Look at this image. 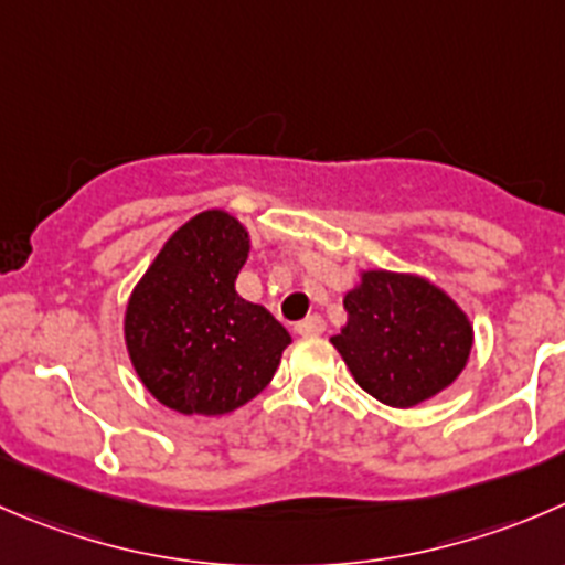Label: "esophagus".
Masks as SVG:
<instances>
[{
	"instance_id": "34e87169",
	"label": "esophagus",
	"mask_w": 565,
	"mask_h": 565,
	"mask_svg": "<svg viewBox=\"0 0 565 565\" xmlns=\"http://www.w3.org/2000/svg\"><path fill=\"white\" fill-rule=\"evenodd\" d=\"M295 331H298L300 337H320V333L326 331V320H322L320 315H309L306 320H300L298 326H295Z\"/></svg>"
}]
</instances>
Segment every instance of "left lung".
Masks as SVG:
<instances>
[{
    "label": "left lung",
    "instance_id": "8db88e82",
    "mask_svg": "<svg viewBox=\"0 0 565 565\" xmlns=\"http://www.w3.org/2000/svg\"><path fill=\"white\" fill-rule=\"evenodd\" d=\"M333 348L366 394L392 408L436 397L467 366L475 331L461 306L414 273L364 270L344 295Z\"/></svg>",
    "mask_w": 565,
    "mask_h": 565
}]
</instances>
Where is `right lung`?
Masks as SVG:
<instances>
[{
    "label": "right lung",
    "instance_id": "obj_1",
    "mask_svg": "<svg viewBox=\"0 0 565 565\" xmlns=\"http://www.w3.org/2000/svg\"><path fill=\"white\" fill-rule=\"evenodd\" d=\"M243 223L223 210L190 217L131 289L124 339L143 386L179 414L221 416L273 381L287 328L234 281L248 259Z\"/></svg>",
    "mask_w": 565,
    "mask_h": 565
}]
</instances>
